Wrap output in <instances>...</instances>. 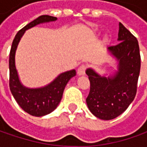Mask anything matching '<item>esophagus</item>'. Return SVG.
Masks as SVG:
<instances>
[{
  "label": "esophagus",
  "instance_id": "34e87169",
  "mask_svg": "<svg viewBox=\"0 0 147 147\" xmlns=\"http://www.w3.org/2000/svg\"><path fill=\"white\" fill-rule=\"evenodd\" d=\"M86 69H87V67H86V65H82L78 69V74L79 75V76H82V75H84L85 74V71H86Z\"/></svg>",
  "mask_w": 147,
  "mask_h": 147
}]
</instances>
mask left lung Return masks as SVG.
I'll return each instance as SVG.
<instances>
[{
	"instance_id": "left-lung-1",
	"label": "left lung",
	"mask_w": 147,
	"mask_h": 147,
	"mask_svg": "<svg viewBox=\"0 0 147 147\" xmlns=\"http://www.w3.org/2000/svg\"><path fill=\"white\" fill-rule=\"evenodd\" d=\"M116 46L108 51L118 61V70L110 76L100 75L92 68L86 74L90 92L86 99L92 114L103 120L113 119L123 113L133 102L141 69V56L137 38L119 23Z\"/></svg>"
}]
</instances>
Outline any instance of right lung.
<instances>
[{
  "instance_id": "add662e5",
  "label": "right lung",
  "mask_w": 147,
  "mask_h": 147,
  "mask_svg": "<svg viewBox=\"0 0 147 147\" xmlns=\"http://www.w3.org/2000/svg\"><path fill=\"white\" fill-rule=\"evenodd\" d=\"M56 20V17L42 15L32 21L15 35L9 52V69L10 92L23 110L29 115L36 117L47 115L56 109L61 100L65 86L73 77L76 75V70L72 69L61 73L52 82L42 88H27L22 84L20 80L15 66V52L26 30L40 24L54 22Z\"/></svg>"
}]
</instances>
